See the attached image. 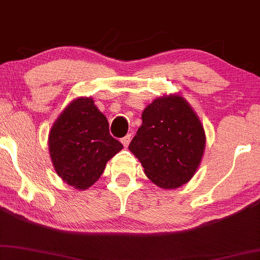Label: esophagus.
I'll return each mask as SVG.
<instances>
[{"label":"esophagus","instance_id":"34e87169","mask_svg":"<svg viewBox=\"0 0 260 260\" xmlns=\"http://www.w3.org/2000/svg\"><path fill=\"white\" fill-rule=\"evenodd\" d=\"M130 140H131V135H130V134H127V135L124 136L123 139L120 140V141L124 145V147H127V146H129V143H130Z\"/></svg>","mask_w":260,"mask_h":260}]
</instances>
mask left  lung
I'll use <instances>...</instances> for the list:
<instances>
[{
	"mask_svg": "<svg viewBox=\"0 0 260 260\" xmlns=\"http://www.w3.org/2000/svg\"><path fill=\"white\" fill-rule=\"evenodd\" d=\"M206 147L202 124L181 96L154 100L142 113V125L129 149L146 175L161 188H176L196 173Z\"/></svg>",
	"mask_w": 260,
	"mask_h": 260,
	"instance_id": "8db88e82",
	"label": "left lung"
}]
</instances>
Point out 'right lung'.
Returning <instances> with one entry per match:
<instances>
[{"mask_svg":"<svg viewBox=\"0 0 260 260\" xmlns=\"http://www.w3.org/2000/svg\"><path fill=\"white\" fill-rule=\"evenodd\" d=\"M48 145L57 174L78 190L93 185L107 161L123 148L91 97L73 101L64 109L52 126Z\"/></svg>","mask_w":260,"mask_h":260,"instance_id":"1","label":"right lung"}]
</instances>
